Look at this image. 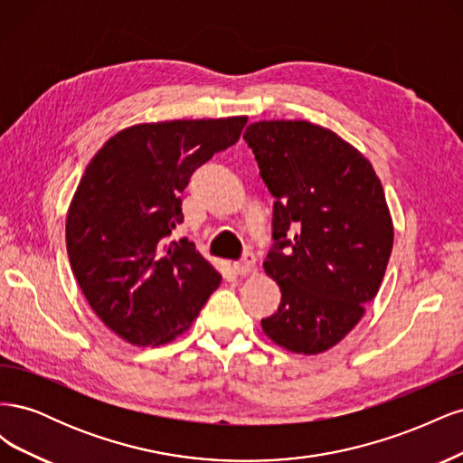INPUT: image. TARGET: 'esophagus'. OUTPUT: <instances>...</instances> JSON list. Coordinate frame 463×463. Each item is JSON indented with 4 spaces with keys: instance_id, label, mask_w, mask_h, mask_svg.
Segmentation results:
<instances>
[{
    "instance_id": "1",
    "label": "esophagus",
    "mask_w": 463,
    "mask_h": 463,
    "mask_svg": "<svg viewBox=\"0 0 463 463\" xmlns=\"http://www.w3.org/2000/svg\"><path fill=\"white\" fill-rule=\"evenodd\" d=\"M253 269H255V257H253V253H245L241 260H237L233 264V270L237 274H249Z\"/></svg>"
}]
</instances>
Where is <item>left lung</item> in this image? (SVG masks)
<instances>
[{
  "label": "left lung",
  "instance_id": "left-lung-1",
  "mask_svg": "<svg viewBox=\"0 0 463 463\" xmlns=\"http://www.w3.org/2000/svg\"><path fill=\"white\" fill-rule=\"evenodd\" d=\"M243 138L274 197L264 270L282 299L262 330L288 352L322 354L352 332L384 278L394 228L381 179L309 121H257Z\"/></svg>",
  "mask_w": 463,
  "mask_h": 463
}]
</instances>
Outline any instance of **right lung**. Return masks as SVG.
<instances>
[{"instance_id":"right-lung-1","label":"right lung","mask_w":463,"mask_h":463,"mask_svg":"<svg viewBox=\"0 0 463 463\" xmlns=\"http://www.w3.org/2000/svg\"><path fill=\"white\" fill-rule=\"evenodd\" d=\"M247 118L133 125L87 165L65 223L67 255L92 311L133 345H160L199 317L222 276L187 237L179 193L237 143Z\"/></svg>"}]
</instances>
